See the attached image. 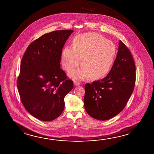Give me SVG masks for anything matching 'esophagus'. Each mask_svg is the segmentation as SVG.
<instances>
[{"instance_id": "esophagus-1", "label": "esophagus", "mask_w": 154, "mask_h": 154, "mask_svg": "<svg viewBox=\"0 0 154 154\" xmlns=\"http://www.w3.org/2000/svg\"><path fill=\"white\" fill-rule=\"evenodd\" d=\"M73 83H74V85L75 86H79V83L78 82H76V81H75Z\"/></svg>"}]
</instances>
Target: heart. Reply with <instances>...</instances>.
Segmentation results:
<instances>
[{
    "mask_svg": "<svg viewBox=\"0 0 154 154\" xmlns=\"http://www.w3.org/2000/svg\"><path fill=\"white\" fill-rule=\"evenodd\" d=\"M116 45L102 35L88 32L77 35L72 42V48L66 47L61 53V64L67 72L79 66L82 67L70 73L73 79L83 80L90 76L91 79L105 77L113 65L116 57Z\"/></svg>",
    "mask_w": 154,
    "mask_h": 154,
    "instance_id": "obj_1",
    "label": "heart"
}]
</instances>
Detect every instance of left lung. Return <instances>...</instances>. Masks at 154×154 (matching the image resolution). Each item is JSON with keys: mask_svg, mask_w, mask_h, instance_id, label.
I'll return each mask as SVG.
<instances>
[{"mask_svg": "<svg viewBox=\"0 0 154 154\" xmlns=\"http://www.w3.org/2000/svg\"><path fill=\"white\" fill-rule=\"evenodd\" d=\"M135 66L128 48L119 41L116 60L108 75L85 85L84 105L89 116L106 121L120 113L134 88Z\"/></svg>", "mask_w": 154, "mask_h": 154, "instance_id": "8db88e82", "label": "left lung"}]
</instances>
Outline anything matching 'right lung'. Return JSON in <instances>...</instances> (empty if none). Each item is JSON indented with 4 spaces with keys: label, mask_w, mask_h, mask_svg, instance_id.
<instances>
[{
    "label": "right lung",
    "mask_w": 154,
    "mask_h": 154,
    "mask_svg": "<svg viewBox=\"0 0 154 154\" xmlns=\"http://www.w3.org/2000/svg\"><path fill=\"white\" fill-rule=\"evenodd\" d=\"M73 30L42 35L29 45L20 66L17 86L22 104L35 118L56 119L65 107L64 97L73 83L60 69L62 49Z\"/></svg>",
    "instance_id": "1"
}]
</instances>
